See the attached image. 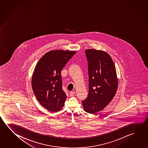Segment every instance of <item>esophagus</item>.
<instances>
[{
    "label": "esophagus",
    "instance_id": "34e87169",
    "mask_svg": "<svg viewBox=\"0 0 148 148\" xmlns=\"http://www.w3.org/2000/svg\"><path fill=\"white\" fill-rule=\"evenodd\" d=\"M75 91H71V92H70V95H75Z\"/></svg>",
    "mask_w": 148,
    "mask_h": 148
}]
</instances>
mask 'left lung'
I'll return each mask as SVG.
<instances>
[{"mask_svg": "<svg viewBox=\"0 0 148 148\" xmlns=\"http://www.w3.org/2000/svg\"><path fill=\"white\" fill-rule=\"evenodd\" d=\"M88 63L89 93L82 101L85 112L102 111L116 93L118 86L116 70L112 57L106 51L95 49L85 51Z\"/></svg>", "mask_w": 148, "mask_h": 148, "instance_id": "8db88e82", "label": "left lung"}]
</instances>
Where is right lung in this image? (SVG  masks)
I'll use <instances>...</instances> for the list:
<instances>
[{"label": "right lung", "mask_w": 148, "mask_h": 148, "mask_svg": "<svg viewBox=\"0 0 148 148\" xmlns=\"http://www.w3.org/2000/svg\"><path fill=\"white\" fill-rule=\"evenodd\" d=\"M76 51L53 50L42 56L32 75V86L40 104L49 112L62 108L66 95L62 88L61 72Z\"/></svg>", "instance_id": "1"}]
</instances>
